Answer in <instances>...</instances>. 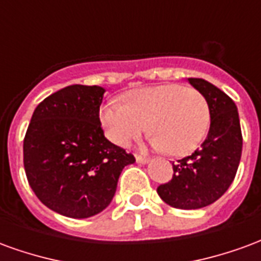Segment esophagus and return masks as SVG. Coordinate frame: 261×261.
<instances>
[{
    "label": "esophagus",
    "mask_w": 261,
    "mask_h": 261,
    "mask_svg": "<svg viewBox=\"0 0 261 261\" xmlns=\"http://www.w3.org/2000/svg\"><path fill=\"white\" fill-rule=\"evenodd\" d=\"M136 161L137 164H147L149 159L147 156H142V155H136Z\"/></svg>",
    "instance_id": "esophagus-1"
}]
</instances>
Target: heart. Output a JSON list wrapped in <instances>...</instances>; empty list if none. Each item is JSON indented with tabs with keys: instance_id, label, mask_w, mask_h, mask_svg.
Returning <instances> with one entry per match:
<instances>
[{
	"instance_id": "obj_1",
	"label": "heart",
	"mask_w": 261,
	"mask_h": 261,
	"mask_svg": "<svg viewBox=\"0 0 261 261\" xmlns=\"http://www.w3.org/2000/svg\"><path fill=\"white\" fill-rule=\"evenodd\" d=\"M105 134L117 147H125L145 130L149 142L173 156H185L198 148L210 128V109L201 93L177 84H161L128 91L119 102L99 110Z\"/></svg>"
}]
</instances>
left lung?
Wrapping results in <instances>:
<instances>
[{
	"mask_svg": "<svg viewBox=\"0 0 261 261\" xmlns=\"http://www.w3.org/2000/svg\"><path fill=\"white\" fill-rule=\"evenodd\" d=\"M207 100L211 124L207 138L186 158L173 164V177L156 189L170 207L197 210L222 196L235 179L242 155V131L235 102L201 78H189Z\"/></svg>",
	"mask_w": 261,
	"mask_h": 261,
	"instance_id": "obj_1",
	"label": "left lung"
}]
</instances>
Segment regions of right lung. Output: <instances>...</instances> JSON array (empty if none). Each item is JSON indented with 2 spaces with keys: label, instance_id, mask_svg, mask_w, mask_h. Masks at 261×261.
Here are the masks:
<instances>
[{
  "label": "right lung",
  "instance_id": "right-lung-1",
  "mask_svg": "<svg viewBox=\"0 0 261 261\" xmlns=\"http://www.w3.org/2000/svg\"><path fill=\"white\" fill-rule=\"evenodd\" d=\"M102 86L69 85L37 105L23 140V165L37 198L69 218H89L113 200L136 158L105 137Z\"/></svg>",
  "mask_w": 261,
  "mask_h": 261
}]
</instances>
